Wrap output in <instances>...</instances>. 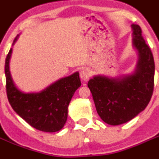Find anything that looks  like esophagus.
I'll list each match as a JSON object with an SVG mask.
<instances>
[{"mask_svg":"<svg viewBox=\"0 0 159 159\" xmlns=\"http://www.w3.org/2000/svg\"><path fill=\"white\" fill-rule=\"evenodd\" d=\"M90 76H91V73H90V71L88 69H83V70L81 72V73H80V77H81V78H82L83 81H87V80L90 77Z\"/></svg>","mask_w":159,"mask_h":159,"instance_id":"34e87169","label":"esophagus"}]
</instances>
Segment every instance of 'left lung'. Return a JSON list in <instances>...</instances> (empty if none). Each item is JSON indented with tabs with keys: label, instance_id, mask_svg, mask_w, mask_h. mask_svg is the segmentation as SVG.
Masks as SVG:
<instances>
[{
	"label": "left lung",
	"instance_id": "8db88e82",
	"mask_svg": "<svg viewBox=\"0 0 159 159\" xmlns=\"http://www.w3.org/2000/svg\"><path fill=\"white\" fill-rule=\"evenodd\" d=\"M133 46L139 60L134 74L122 78L97 76L88 82L96 111L105 123L119 125L131 120L150 102L154 86V61L138 25H132Z\"/></svg>",
	"mask_w": 159,
	"mask_h": 159
}]
</instances>
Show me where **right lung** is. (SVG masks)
Segmentation results:
<instances>
[{"mask_svg":"<svg viewBox=\"0 0 159 159\" xmlns=\"http://www.w3.org/2000/svg\"><path fill=\"white\" fill-rule=\"evenodd\" d=\"M17 40V37L14 42ZM9 50L5 65L6 94L9 103L18 116L39 131L54 133L64 127L68 106L74 92L81 86L79 73L58 80L39 93L25 94L16 88L9 72Z\"/></svg>","mask_w":159,"mask_h":159,"instance_id":"1","label":"right lung"}]
</instances>
